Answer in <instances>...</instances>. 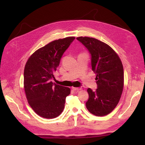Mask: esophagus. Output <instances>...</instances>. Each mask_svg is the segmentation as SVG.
I'll return each mask as SVG.
<instances>
[{
  "label": "esophagus",
  "mask_w": 145,
  "mask_h": 145,
  "mask_svg": "<svg viewBox=\"0 0 145 145\" xmlns=\"http://www.w3.org/2000/svg\"><path fill=\"white\" fill-rule=\"evenodd\" d=\"M72 89L74 90V91H79L81 89V88H75V87H72Z\"/></svg>",
  "instance_id": "obj_1"
}]
</instances>
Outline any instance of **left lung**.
Wrapping results in <instances>:
<instances>
[{
	"label": "left lung",
	"instance_id": "left-lung-1",
	"mask_svg": "<svg viewBox=\"0 0 145 145\" xmlns=\"http://www.w3.org/2000/svg\"><path fill=\"white\" fill-rule=\"evenodd\" d=\"M89 51L91 67L95 73L97 89H87L86 108L91 114L104 116L111 112L120 99L123 89L124 71L121 61L111 47L97 39L76 38Z\"/></svg>",
	"mask_w": 145,
	"mask_h": 145
}]
</instances>
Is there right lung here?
Wrapping results in <instances>:
<instances>
[{
	"mask_svg": "<svg viewBox=\"0 0 145 145\" xmlns=\"http://www.w3.org/2000/svg\"><path fill=\"white\" fill-rule=\"evenodd\" d=\"M74 37L52 41L39 48L29 57L24 69V89L28 102L37 114L54 118L63 111L69 88L57 85L51 80L64 52Z\"/></svg>",
	"mask_w": 145,
	"mask_h": 145,
	"instance_id": "right-lung-1",
	"label": "right lung"
}]
</instances>
